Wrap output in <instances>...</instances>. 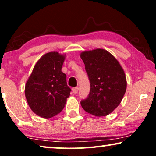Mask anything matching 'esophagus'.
Here are the masks:
<instances>
[{
  "label": "esophagus",
  "mask_w": 156,
  "mask_h": 156,
  "mask_svg": "<svg viewBox=\"0 0 156 156\" xmlns=\"http://www.w3.org/2000/svg\"><path fill=\"white\" fill-rule=\"evenodd\" d=\"M72 91H73L74 94H76L79 91V88L78 87H74V88L72 89Z\"/></svg>",
  "instance_id": "34e87169"
}]
</instances>
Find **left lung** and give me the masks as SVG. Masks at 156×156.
I'll list each match as a JSON object with an SVG mask.
<instances>
[{
  "label": "left lung",
  "instance_id": "8db88e82",
  "mask_svg": "<svg viewBox=\"0 0 156 156\" xmlns=\"http://www.w3.org/2000/svg\"><path fill=\"white\" fill-rule=\"evenodd\" d=\"M90 82V91L81 105L94 116L111 114L122 100L126 90L124 72L112 54L103 49L83 52L80 55Z\"/></svg>",
  "mask_w": 156,
  "mask_h": 156
}]
</instances>
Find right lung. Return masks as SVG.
<instances>
[{
  "mask_svg": "<svg viewBox=\"0 0 156 156\" xmlns=\"http://www.w3.org/2000/svg\"><path fill=\"white\" fill-rule=\"evenodd\" d=\"M65 57L58 52H48L34 67L25 85V94L31 110L42 118L56 116L65 107L71 89L62 72Z\"/></svg>",
  "mask_w": 156,
  "mask_h": 156,
  "instance_id": "obj_1",
  "label": "right lung"
}]
</instances>
